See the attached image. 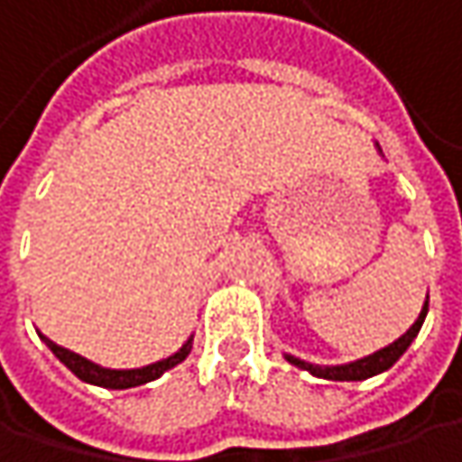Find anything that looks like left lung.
<instances>
[{"instance_id": "obj_1", "label": "left lung", "mask_w": 462, "mask_h": 462, "mask_svg": "<svg viewBox=\"0 0 462 462\" xmlns=\"http://www.w3.org/2000/svg\"><path fill=\"white\" fill-rule=\"evenodd\" d=\"M425 313H428V300H425V305H422V313L417 316V321L410 326L407 334H402L393 345H388V347H383V350H377V353H372V356H366V358H361V361H353V364H342V366H316V364L300 361V358H294V356H286V358H289L294 366L308 369L310 374L326 377V380H366V377H374V374L391 369V366L404 356V350L412 345V339L417 337L420 326L425 321Z\"/></svg>"}]
</instances>
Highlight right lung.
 I'll return each mask as SVG.
<instances>
[{"label":"right lung","instance_id":"1","mask_svg":"<svg viewBox=\"0 0 462 462\" xmlns=\"http://www.w3.org/2000/svg\"><path fill=\"white\" fill-rule=\"evenodd\" d=\"M42 339L47 342V347L55 353V358H60V364H66L79 380H85V383H90V385L112 388V391L136 388V385H143V383L157 380L162 372H168V369H173L176 364H181V361L189 356V350H192V339H187V345H184L179 353H173V356H168V358H162V361H157V364H149V366H141V369H104V366H98V364H93V361H88V358H82V356H77V353L60 347V345H55V342L47 339V337H42Z\"/></svg>","mask_w":462,"mask_h":462}]
</instances>
